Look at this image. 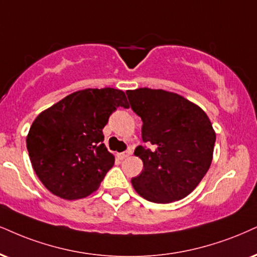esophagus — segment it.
I'll list each match as a JSON object with an SVG mask.
<instances>
[{
    "label": "esophagus",
    "mask_w": 257,
    "mask_h": 257,
    "mask_svg": "<svg viewBox=\"0 0 257 257\" xmlns=\"http://www.w3.org/2000/svg\"><path fill=\"white\" fill-rule=\"evenodd\" d=\"M130 155H131V153H130V151H123V153L118 154V157L120 158V160H125V158H127Z\"/></svg>",
    "instance_id": "1"
}]
</instances>
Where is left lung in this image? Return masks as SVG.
Segmentation results:
<instances>
[{"label": "left lung", "instance_id": "obj_1", "mask_svg": "<svg viewBox=\"0 0 257 257\" xmlns=\"http://www.w3.org/2000/svg\"><path fill=\"white\" fill-rule=\"evenodd\" d=\"M132 109L143 120L142 137L154 150L138 147L143 170L131 180L142 198L168 204L186 198L210 169L216 143L210 118L198 104L163 89L127 90Z\"/></svg>", "mask_w": 257, "mask_h": 257}]
</instances>
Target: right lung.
Masks as SVG:
<instances>
[{
  "mask_svg": "<svg viewBox=\"0 0 257 257\" xmlns=\"http://www.w3.org/2000/svg\"><path fill=\"white\" fill-rule=\"evenodd\" d=\"M127 108L122 90L75 91L37 116L26 144L37 176L52 194L77 200L99 188L114 156L102 130L116 107Z\"/></svg>",
  "mask_w": 257,
  "mask_h": 257,
  "instance_id": "obj_1",
  "label": "right lung"
}]
</instances>
